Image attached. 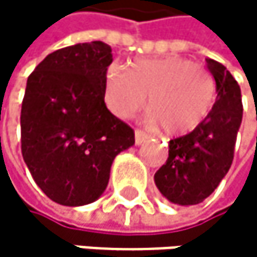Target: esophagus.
Here are the masks:
<instances>
[{
  "label": "esophagus",
  "instance_id": "1",
  "mask_svg": "<svg viewBox=\"0 0 257 257\" xmlns=\"http://www.w3.org/2000/svg\"><path fill=\"white\" fill-rule=\"evenodd\" d=\"M148 139H150V136H148L146 133L140 131V130H136V145H142L145 143Z\"/></svg>",
  "mask_w": 257,
  "mask_h": 257
}]
</instances>
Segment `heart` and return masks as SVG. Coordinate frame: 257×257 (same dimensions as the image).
Listing matches in <instances>:
<instances>
[{
    "label": "heart",
    "instance_id": "b5f03b06",
    "mask_svg": "<svg viewBox=\"0 0 257 257\" xmlns=\"http://www.w3.org/2000/svg\"><path fill=\"white\" fill-rule=\"evenodd\" d=\"M103 98L118 118L130 117L146 98V123H160L168 134H185L208 117L216 83L203 66L182 57L139 58L130 71L120 64L107 67Z\"/></svg>",
    "mask_w": 257,
    "mask_h": 257
}]
</instances>
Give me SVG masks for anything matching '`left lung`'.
Instances as JSON below:
<instances>
[{"mask_svg":"<svg viewBox=\"0 0 257 257\" xmlns=\"http://www.w3.org/2000/svg\"><path fill=\"white\" fill-rule=\"evenodd\" d=\"M216 81L217 98L197 127L170 140L168 160L154 174L163 197L176 205H197L208 197L228 173L242 123L240 87L226 67L206 58Z\"/></svg>","mask_w":257,"mask_h":257,"instance_id":"left-lung-1","label":"left lung"}]
</instances>
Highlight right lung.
<instances>
[{"label": "right lung", "mask_w": 257, "mask_h": 257, "mask_svg": "<svg viewBox=\"0 0 257 257\" xmlns=\"http://www.w3.org/2000/svg\"><path fill=\"white\" fill-rule=\"evenodd\" d=\"M111 46L78 43L49 54L29 75L21 106V153L35 183L57 203L95 202L117 154L134 145L131 126L104 104Z\"/></svg>", "instance_id": "right-lung-1"}]
</instances>
